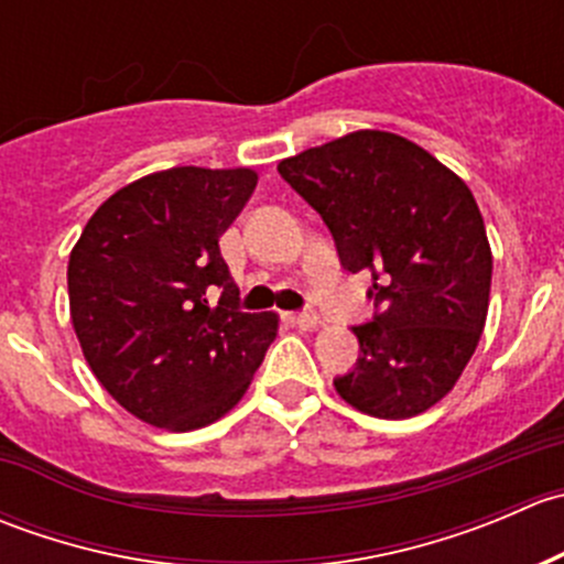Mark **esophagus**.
<instances>
[{
	"instance_id": "34e87169",
	"label": "esophagus",
	"mask_w": 564,
	"mask_h": 564,
	"mask_svg": "<svg viewBox=\"0 0 564 564\" xmlns=\"http://www.w3.org/2000/svg\"><path fill=\"white\" fill-rule=\"evenodd\" d=\"M292 318H294V324H297V327H303V329H316L318 324H322V318H318L314 308L297 311V314H294Z\"/></svg>"
}]
</instances>
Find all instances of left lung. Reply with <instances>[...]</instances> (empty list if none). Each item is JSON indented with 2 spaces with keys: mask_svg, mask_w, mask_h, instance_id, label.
Listing matches in <instances>:
<instances>
[{
  "mask_svg": "<svg viewBox=\"0 0 564 564\" xmlns=\"http://www.w3.org/2000/svg\"><path fill=\"white\" fill-rule=\"evenodd\" d=\"M322 215L346 272H371V322L335 390L360 412L403 420L453 390L480 340L491 248L466 182L423 147L357 130L278 163Z\"/></svg>",
  "mask_w": 564,
  "mask_h": 564,
  "instance_id": "8db88e82",
  "label": "left lung"
}]
</instances>
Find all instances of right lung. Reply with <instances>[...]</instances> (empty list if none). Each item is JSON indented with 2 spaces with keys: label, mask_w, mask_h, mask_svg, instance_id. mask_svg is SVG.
Masks as SVG:
<instances>
[{
  "label": "right lung",
  "mask_w": 564,
  "mask_h": 564,
  "mask_svg": "<svg viewBox=\"0 0 564 564\" xmlns=\"http://www.w3.org/2000/svg\"><path fill=\"white\" fill-rule=\"evenodd\" d=\"M250 169L180 166L130 182L89 218L67 261L70 318L98 382L166 431L224 417L278 335L240 311L220 235L256 187Z\"/></svg>",
  "instance_id": "right-lung-1"
}]
</instances>
